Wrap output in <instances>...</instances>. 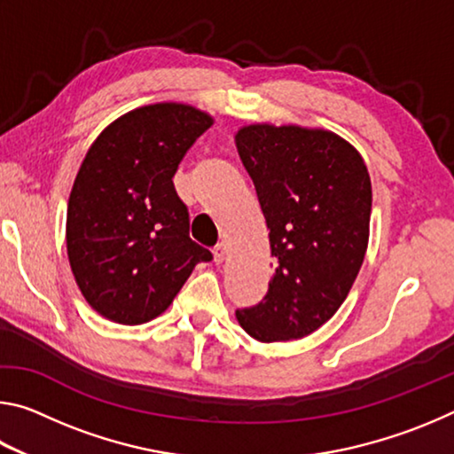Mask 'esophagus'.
<instances>
[{
	"mask_svg": "<svg viewBox=\"0 0 454 454\" xmlns=\"http://www.w3.org/2000/svg\"><path fill=\"white\" fill-rule=\"evenodd\" d=\"M226 254H228V248H226V244L224 242H220L216 248H214V262L216 264H222L226 260Z\"/></svg>",
	"mask_w": 454,
	"mask_h": 454,
	"instance_id": "esophagus-1",
	"label": "esophagus"
}]
</instances>
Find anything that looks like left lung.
I'll list each match as a JSON object with an SVG mask.
<instances>
[{"label":"left lung","mask_w":454,"mask_h":454,"mask_svg":"<svg viewBox=\"0 0 454 454\" xmlns=\"http://www.w3.org/2000/svg\"><path fill=\"white\" fill-rule=\"evenodd\" d=\"M236 148L276 258L262 302L236 318L260 342L309 336L340 309L363 266L372 208L366 164L340 136L301 126H246Z\"/></svg>","instance_id":"1"}]
</instances>
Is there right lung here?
Returning a JSON list of instances; mask_svg holds the SVG:
<instances>
[{
    "instance_id": "obj_1",
    "label": "right lung",
    "mask_w": 454,
    "mask_h": 454,
    "mask_svg": "<svg viewBox=\"0 0 454 454\" xmlns=\"http://www.w3.org/2000/svg\"><path fill=\"white\" fill-rule=\"evenodd\" d=\"M212 121L186 104L144 106L90 145L67 204L66 242L75 282L104 318L144 325L160 317L194 266L212 260L190 240L188 208L172 182Z\"/></svg>"
}]
</instances>
